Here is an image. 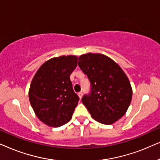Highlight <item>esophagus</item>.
<instances>
[{
	"label": "esophagus",
	"instance_id": "34e87169",
	"mask_svg": "<svg viewBox=\"0 0 160 160\" xmlns=\"http://www.w3.org/2000/svg\"><path fill=\"white\" fill-rule=\"evenodd\" d=\"M78 97H79L80 99H82V96H83L82 92H78Z\"/></svg>",
	"mask_w": 160,
	"mask_h": 160
}]
</instances>
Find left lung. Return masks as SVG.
I'll use <instances>...</instances> for the list:
<instances>
[{
  "label": "left lung",
  "instance_id": "1",
  "mask_svg": "<svg viewBox=\"0 0 160 160\" xmlns=\"http://www.w3.org/2000/svg\"><path fill=\"white\" fill-rule=\"evenodd\" d=\"M78 64L91 83V92L82 98L83 104L97 122L114 123L125 114L132 100L128 76L117 62L102 54H82Z\"/></svg>",
  "mask_w": 160,
  "mask_h": 160
}]
</instances>
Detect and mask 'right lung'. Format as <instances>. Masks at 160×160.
<instances>
[{"label":"right lung","instance_id":"right-lung-1","mask_svg":"<svg viewBox=\"0 0 160 160\" xmlns=\"http://www.w3.org/2000/svg\"><path fill=\"white\" fill-rule=\"evenodd\" d=\"M78 58L60 56L46 61L32 78L29 100L35 113L45 124L58 128L71 119L79 98L74 92L70 75Z\"/></svg>","mask_w":160,"mask_h":160}]
</instances>
